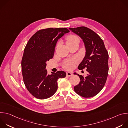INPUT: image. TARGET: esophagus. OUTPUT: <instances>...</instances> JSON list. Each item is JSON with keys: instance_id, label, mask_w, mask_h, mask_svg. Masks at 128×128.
<instances>
[{"instance_id": "1", "label": "esophagus", "mask_w": 128, "mask_h": 128, "mask_svg": "<svg viewBox=\"0 0 128 128\" xmlns=\"http://www.w3.org/2000/svg\"><path fill=\"white\" fill-rule=\"evenodd\" d=\"M66 76H72V74L71 72H66Z\"/></svg>"}]
</instances>
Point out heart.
<instances>
[{
  "instance_id": "obj_1",
  "label": "heart",
  "mask_w": 128,
  "mask_h": 128,
  "mask_svg": "<svg viewBox=\"0 0 128 128\" xmlns=\"http://www.w3.org/2000/svg\"><path fill=\"white\" fill-rule=\"evenodd\" d=\"M80 40L77 36L75 35H70L68 36L66 38L67 44H71L75 43H79ZM78 60L76 58H72L70 60H67L63 64V67L64 68L67 70L72 69L74 67L75 64L77 63Z\"/></svg>"
}]
</instances>
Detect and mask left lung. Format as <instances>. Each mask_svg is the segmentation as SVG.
<instances>
[{"mask_svg":"<svg viewBox=\"0 0 128 128\" xmlns=\"http://www.w3.org/2000/svg\"><path fill=\"white\" fill-rule=\"evenodd\" d=\"M82 40L86 48V55L80 64V70L86 69L88 74L84 78L77 74L80 82L74 87L76 94L84 98L97 95L103 88L108 74V53L100 36L91 29L84 27L69 28Z\"/></svg>","mask_w":128,"mask_h":128,"instance_id":"obj_1","label":"left lung"}]
</instances>
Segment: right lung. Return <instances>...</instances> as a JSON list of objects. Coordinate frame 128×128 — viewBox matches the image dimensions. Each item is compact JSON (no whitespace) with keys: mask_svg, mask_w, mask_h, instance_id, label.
<instances>
[{"mask_svg":"<svg viewBox=\"0 0 128 128\" xmlns=\"http://www.w3.org/2000/svg\"><path fill=\"white\" fill-rule=\"evenodd\" d=\"M69 30L66 28H49L36 32L30 38L24 51L21 62L24 84L31 94L39 99L52 96L58 88L57 81L66 76L58 71L48 74L47 61L52 59L59 38Z\"/></svg>","mask_w":128,"mask_h":128,"instance_id":"add662e5","label":"right lung"}]
</instances>
